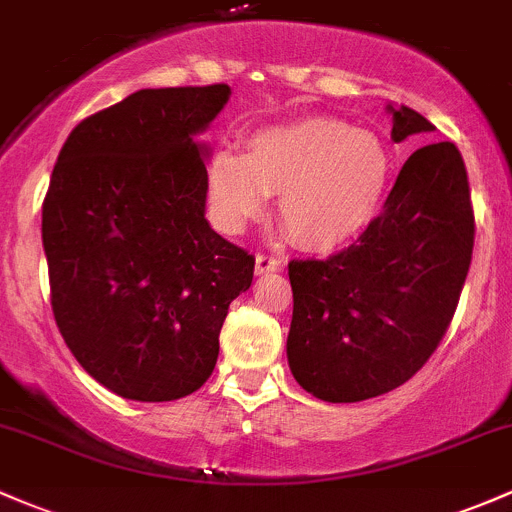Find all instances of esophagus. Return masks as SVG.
Segmentation results:
<instances>
[{"label": "esophagus", "instance_id": "34e87169", "mask_svg": "<svg viewBox=\"0 0 512 512\" xmlns=\"http://www.w3.org/2000/svg\"><path fill=\"white\" fill-rule=\"evenodd\" d=\"M280 268V258L271 254H258L256 256V273L263 276V273H273Z\"/></svg>", "mask_w": 512, "mask_h": 512}]
</instances>
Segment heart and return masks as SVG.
Segmentation results:
<instances>
[{
    "mask_svg": "<svg viewBox=\"0 0 512 512\" xmlns=\"http://www.w3.org/2000/svg\"><path fill=\"white\" fill-rule=\"evenodd\" d=\"M390 180V153L378 136L329 117L266 126L246 156L219 151L207 166V192L219 227L239 232L278 195V219L302 249L349 244L376 217Z\"/></svg>",
    "mask_w": 512,
    "mask_h": 512,
    "instance_id": "b5f03b06",
    "label": "heart"
}]
</instances>
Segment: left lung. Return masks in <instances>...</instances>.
<instances>
[{
    "mask_svg": "<svg viewBox=\"0 0 512 512\" xmlns=\"http://www.w3.org/2000/svg\"><path fill=\"white\" fill-rule=\"evenodd\" d=\"M390 112L393 141L434 129L405 104ZM474 234L459 148H417L356 244L288 263L295 381L327 403H359L410 381L452 324Z\"/></svg>",
    "mask_w": 512,
    "mask_h": 512,
    "instance_id": "obj_1",
    "label": "left lung"
}]
</instances>
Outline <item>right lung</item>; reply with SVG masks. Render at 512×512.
Returning a JSON list of instances; mask_svg holds the SVG:
<instances>
[{"label": "right lung", "mask_w": 512, "mask_h": 512, "mask_svg": "<svg viewBox=\"0 0 512 512\" xmlns=\"http://www.w3.org/2000/svg\"><path fill=\"white\" fill-rule=\"evenodd\" d=\"M229 85L139 90L70 131L43 200L51 307L65 344L104 388L141 403L212 376L229 305L254 256L205 219L195 144Z\"/></svg>", "instance_id": "obj_1"}]
</instances>
